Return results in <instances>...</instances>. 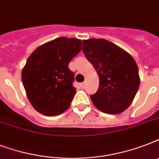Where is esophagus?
<instances>
[{
  "label": "esophagus",
  "instance_id": "obj_1",
  "mask_svg": "<svg viewBox=\"0 0 159 159\" xmlns=\"http://www.w3.org/2000/svg\"><path fill=\"white\" fill-rule=\"evenodd\" d=\"M80 87H82V89H84L85 87H86V83H85V82H82V83H81V84H80Z\"/></svg>",
  "mask_w": 159,
  "mask_h": 159
}]
</instances>
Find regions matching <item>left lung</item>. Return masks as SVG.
<instances>
[{
	"mask_svg": "<svg viewBox=\"0 0 159 159\" xmlns=\"http://www.w3.org/2000/svg\"><path fill=\"white\" fill-rule=\"evenodd\" d=\"M82 51L99 77V87L91 96L102 112L116 115L133 102L140 77L135 60L128 52L104 39L82 40Z\"/></svg>",
	"mask_w": 159,
	"mask_h": 159,
	"instance_id": "obj_1",
	"label": "left lung"
}]
</instances>
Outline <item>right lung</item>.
Segmentation results:
<instances>
[{
	"mask_svg": "<svg viewBox=\"0 0 159 159\" xmlns=\"http://www.w3.org/2000/svg\"><path fill=\"white\" fill-rule=\"evenodd\" d=\"M82 45L81 39L59 37L38 47L28 57L22 82L30 104L42 115L58 116L71 105L77 91L68 63Z\"/></svg>",
	"mask_w": 159,
	"mask_h": 159,
	"instance_id": "obj_1",
	"label": "right lung"
}]
</instances>
